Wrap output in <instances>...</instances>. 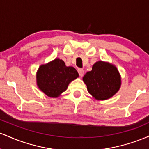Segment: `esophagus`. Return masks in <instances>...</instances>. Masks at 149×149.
Segmentation results:
<instances>
[{"label": "esophagus", "mask_w": 149, "mask_h": 149, "mask_svg": "<svg viewBox=\"0 0 149 149\" xmlns=\"http://www.w3.org/2000/svg\"><path fill=\"white\" fill-rule=\"evenodd\" d=\"M78 72L79 73V76L80 77H83V75H84V70L82 69H78Z\"/></svg>", "instance_id": "34e87169"}]
</instances>
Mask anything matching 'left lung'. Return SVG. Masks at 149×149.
I'll return each instance as SVG.
<instances>
[{
    "mask_svg": "<svg viewBox=\"0 0 149 149\" xmlns=\"http://www.w3.org/2000/svg\"><path fill=\"white\" fill-rule=\"evenodd\" d=\"M83 80L89 93L100 100L113 96L120 87V76L116 66L102 61L95 63Z\"/></svg>",
    "mask_w": 149,
    "mask_h": 149,
    "instance_id": "1",
    "label": "left lung"
}]
</instances>
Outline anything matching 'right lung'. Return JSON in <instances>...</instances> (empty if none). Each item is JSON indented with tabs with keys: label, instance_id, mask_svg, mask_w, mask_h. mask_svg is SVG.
<instances>
[{
	"label": "right lung",
	"instance_id": "right-lung-1",
	"mask_svg": "<svg viewBox=\"0 0 149 149\" xmlns=\"http://www.w3.org/2000/svg\"><path fill=\"white\" fill-rule=\"evenodd\" d=\"M78 77L76 69L66 66L61 59H55L47 64L40 66L36 79L38 86L46 95L57 97L66 90L69 83Z\"/></svg>",
	"mask_w": 149,
	"mask_h": 149
}]
</instances>
